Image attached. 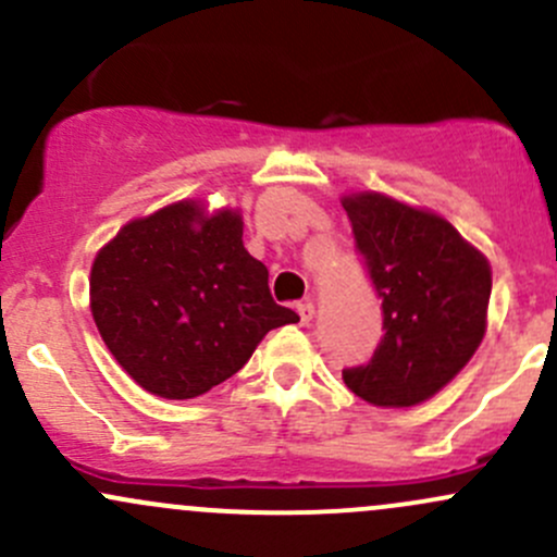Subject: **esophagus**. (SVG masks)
<instances>
[{"instance_id":"34e87169","label":"esophagus","mask_w":557,"mask_h":557,"mask_svg":"<svg viewBox=\"0 0 557 557\" xmlns=\"http://www.w3.org/2000/svg\"><path fill=\"white\" fill-rule=\"evenodd\" d=\"M296 311H298V320H301V325H309V322L314 320V304H311V301L298 304Z\"/></svg>"}]
</instances>
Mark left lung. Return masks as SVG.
<instances>
[{"instance_id":"left-lung-1","label":"left lung","mask_w":557,"mask_h":557,"mask_svg":"<svg viewBox=\"0 0 557 557\" xmlns=\"http://www.w3.org/2000/svg\"><path fill=\"white\" fill-rule=\"evenodd\" d=\"M354 240L383 298V338L344 383L375 407H414L457 375L486 333L492 267L444 216L383 193L344 195Z\"/></svg>"}]
</instances>
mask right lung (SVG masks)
Wrapping results in <instances>:
<instances>
[{
  "mask_svg": "<svg viewBox=\"0 0 557 557\" xmlns=\"http://www.w3.org/2000/svg\"><path fill=\"white\" fill-rule=\"evenodd\" d=\"M89 309L115 362L161 399L206 394L269 330L298 322L243 246L240 211L209 213L200 200L132 219L97 250Z\"/></svg>",
  "mask_w": 557,
  "mask_h": 557,
  "instance_id": "right-lung-1",
  "label": "right lung"
}]
</instances>
